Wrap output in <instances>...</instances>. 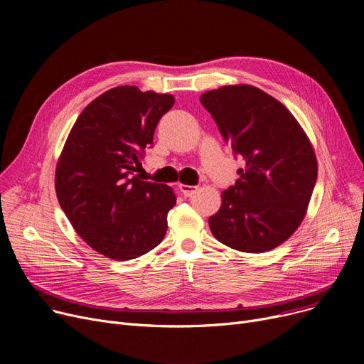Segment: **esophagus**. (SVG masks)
<instances>
[{"label": "esophagus", "instance_id": "esophagus-1", "mask_svg": "<svg viewBox=\"0 0 364 364\" xmlns=\"http://www.w3.org/2000/svg\"><path fill=\"white\" fill-rule=\"evenodd\" d=\"M178 188H180V192H181L186 198L193 196V195L196 193V190H198V187H195V186H187V184H180Z\"/></svg>", "mask_w": 364, "mask_h": 364}]
</instances>
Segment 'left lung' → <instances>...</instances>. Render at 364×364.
Segmentation results:
<instances>
[{"mask_svg":"<svg viewBox=\"0 0 364 364\" xmlns=\"http://www.w3.org/2000/svg\"><path fill=\"white\" fill-rule=\"evenodd\" d=\"M225 143L246 166L209 217L215 239L261 254L289 239L304 220L317 180L313 146L294 114L252 85H227L200 95Z\"/></svg>","mask_w":364,"mask_h":364,"instance_id":"1","label":"left lung"}]
</instances>
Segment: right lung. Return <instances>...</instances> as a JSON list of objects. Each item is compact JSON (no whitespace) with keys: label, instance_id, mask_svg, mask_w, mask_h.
<instances>
[{"label":"right lung","instance_id":"right-lung-1","mask_svg":"<svg viewBox=\"0 0 364 364\" xmlns=\"http://www.w3.org/2000/svg\"><path fill=\"white\" fill-rule=\"evenodd\" d=\"M174 95L124 85L92 100L76 119L55 168V193L73 228L94 251L127 261L165 237L176 195L134 176Z\"/></svg>","mask_w":364,"mask_h":364}]
</instances>
